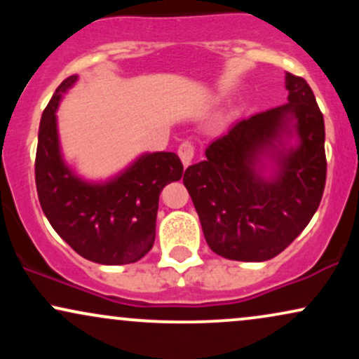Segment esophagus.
Returning <instances> with one entry per match:
<instances>
[{
    "mask_svg": "<svg viewBox=\"0 0 359 359\" xmlns=\"http://www.w3.org/2000/svg\"><path fill=\"white\" fill-rule=\"evenodd\" d=\"M194 150H196V148H194L191 142H184L182 145L179 147V156H180V160H182V163L185 167L191 165V163H192Z\"/></svg>",
    "mask_w": 359,
    "mask_h": 359,
    "instance_id": "34e87169",
    "label": "esophagus"
}]
</instances>
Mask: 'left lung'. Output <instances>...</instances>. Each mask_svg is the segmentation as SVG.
I'll return each mask as SVG.
<instances>
[{"label":"left lung","mask_w":359,"mask_h":359,"mask_svg":"<svg viewBox=\"0 0 359 359\" xmlns=\"http://www.w3.org/2000/svg\"><path fill=\"white\" fill-rule=\"evenodd\" d=\"M285 88L287 104L234 123L184 174L205 241L219 257H277L304 231L323 199V113L302 77L287 72Z\"/></svg>","instance_id":"obj_1"}]
</instances>
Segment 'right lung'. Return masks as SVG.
<instances>
[{"mask_svg":"<svg viewBox=\"0 0 359 359\" xmlns=\"http://www.w3.org/2000/svg\"><path fill=\"white\" fill-rule=\"evenodd\" d=\"M67 77L53 93L39 128L35 182L42 211L74 251L101 265H126L143 258L155 241L158 197L184 174L172 151L143 154L104 182L79 177L62 156L57 108L76 84Z\"/></svg>","mask_w":359,"mask_h":359,"instance_id":"right-lung-1","label":"right lung"}]
</instances>
